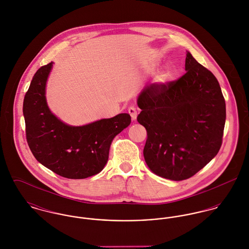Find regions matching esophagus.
<instances>
[{
	"instance_id": "obj_1",
	"label": "esophagus",
	"mask_w": 249,
	"mask_h": 249,
	"mask_svg": "<svg viewBox=\"0 0 249 249\" xmlns=\"http://www.w3.org/2000/svg\"><path fill=\"white\" fill-rule=\"evenodd\" d=\"M128 113L131 116V119L133 121H135L136 118H137V109H136V107L131 106V107L128 108Z\"/></svg>"
}]
</instances>
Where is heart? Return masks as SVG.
Returning <instances> with one entry per match:
<instances>
[{
  "label": "heart",
  "mask_w": 249,
  "mask_h": 249,
  "mask_svg": "<svg viewBox=\"0 0 249 249\" xmlns=\"http://www.w3.org/2000/svg\"><path fill=\"white\" fill-rule=\"evenodd\" d=\"M168 75H169V74H168V72H165V73H164V74H163V75H162V77H161V79H162V80H163V81H164V80H166V79H167V78H168Z\"/></svg>",
  "instance_id": "b5f03b06"
}]
</instances>
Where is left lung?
<instances>
[{"label": "left lung", "instance_id": "8db88e82", "mask_svg": "<svg viewBox=\"0 0 249 249\" xmlns=\"http://www.w3.org/2000/svg\"><path fill=\"white\" fill-rule=\"evenodd\" d=\"M186 72L152 83L138 97L137 121L146 129L143 157L152 173L180 181L192 178L217 154L226 118L215 76L188 52Z\"/></svg>", "mask_w": 249, "mask_h": 249}]
</instances>
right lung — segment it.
Instances as JSON below:
<instances>
[{"instance_id":"obj_1","label":"right lung","mask_w":249,"mask_h":249,"mask_svg":"<svg viewBox=\"0 0 249 249\" xmlns=\"http://www.w3.org/2000/svg\"><path fill=\"white\" fill-rule=\"evenodd\" d=\"M52 67L53 62L38 69L24 99L27 142L36 160L60 177L95 176L105 168L111 142L130 124L131 117L122 113L82 126L64 124L51 112L46 101Z\"/></svg>"}]
</instances>
